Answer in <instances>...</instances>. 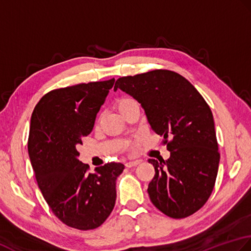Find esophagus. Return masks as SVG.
Here are the masks:
<instances>
[{
  "mask_svg": "<svg viewBox=\"0 0 251 251\" xmlns=\"http://www.w3.org/2000/svg\"><path fill=\"white\" fill-rule=\"evenodd\" d=\"M141 161L140 160H130V161H126V167L127 168H132V167H135L139 165Z\"/></svg>",
  "mask_w": 251,
  "mask_h": 251,
  "instance_id": "obj_1",
  "label": "esophagus"
}]
</instances>
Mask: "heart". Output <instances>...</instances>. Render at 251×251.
Listing matches in <instances>:
<instances>
[{
  "instance_id": "heart-1",
  "label": "heart",
  "mask_w": 251,
  "mask_h": 251,
  "mask_svg": "<svg viewBox=\"0 0 251 251\" xmlns=\"http://www.w3.org/2000/svg\"><path fill=\"white\" fill-rule=\"evenodd\" d=\"M132 101H134V100L130 99V97H124V99L119 100V101H118V108H119V110L121 111L126 105H129L130 103H132Z\"/></svg>"
}]
</instances>
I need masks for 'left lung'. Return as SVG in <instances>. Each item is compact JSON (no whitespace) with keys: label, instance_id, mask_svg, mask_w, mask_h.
Wrapping results in <instances>:
<instances>
[{"label":"left lung","instance_id":"left-lung-1","mask_svg":"<svg viewBox=\"0 0 251 251\" xmlns=\"http://www.w3.org/2000/svg\"><path fill=\"white\" fill-rule=\"evenodd\" d=\"M118 89L139 101L151 130L170 151L168 160L148 159L155 168L147 188L151 202L170 218L195 213L211 195L220 162L206 100L190 81L170 70L122 76L114 91Z\"/></svg>","mask_w":251,"mask_h":251}]
</instances>
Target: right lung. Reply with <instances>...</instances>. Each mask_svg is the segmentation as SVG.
Wrapping results in <instances>:
<instances>
[{"instance_id":"add662e5","label":"right lung","mask_w":251,"mask_h":251,"mask_svg":"<svg viewBox=\"0 0 251 251\" xmlns=\"http://www.w3.org/2000/svg\"><path fill=\"white\" fill-rule=\"evenodd\" d=\"M115 79L81 83L45 94L30 121L28 152L41 193L66 226L99 227L116 202V181L125 166L110 162L88 172L76 146L94 126Z\"/></svg>"}]
</instances>
